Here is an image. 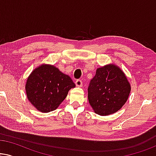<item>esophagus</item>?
<instances>
[{
	"mask_svg": "<svg viewBox=\"0 0 156 156\" xmlns=\"http://www.w3.org/2000/svg\"><path fill=\"white\" fill-rule=\"evenodd\" d=\"M75 84H76V87H82V80H77L75 82Z\"/></svg>",
	"mask_w": 156,
	"mask_h": 156,
	"instance_id": "obj_1",
	"label": "esophagus"
}]
</instances>
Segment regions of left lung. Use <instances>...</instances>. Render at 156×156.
<instances>
[{
  "label": "left lung",
  "instance_id": "8db88e82",
  "mask_svg": "<svg viewBox=\"0 0 156 156\" xmlns=\"http://www.w3.org/2000/svg\"><path fill=\"white\" fill-rule=\"evenodd\" d=\"M131 84L124 72L114 64L98 68L88 88L89 104L97 114L108 116L127 101Z\"/></svg>",
  "mask_w": 156,
  "mask_h": 156
}]
</instances>
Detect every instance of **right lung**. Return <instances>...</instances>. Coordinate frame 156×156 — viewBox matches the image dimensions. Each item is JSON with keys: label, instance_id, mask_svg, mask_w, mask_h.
I'll return each mask as SVG.
<instances>
[{"label": "right lung", "instance_id": "obj_1", "mask_svg": "<svg viewBox=\"0 0 156 156\" xmlns=\"http://www.w3.org/2000/svg\"><path fill=\"white\" fill-rule=\"evenodd\" d=\"M75 87L72 79L52 65L38 66L25 83L27 98L34 107L42 113L57 109L69 91Z\"/></svg>", "mask_w": 156, "mask_h": 156}]
</instances>
